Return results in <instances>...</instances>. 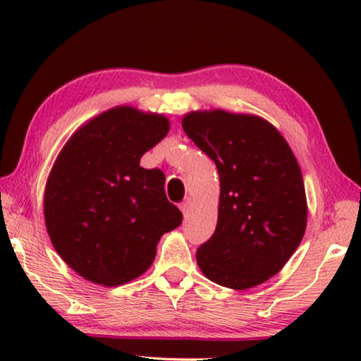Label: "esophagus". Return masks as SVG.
I'll use <instances>...</instances> for the list:
<instances>
[{
	"mask_svg": "<svg viewBox=\"0 0 361 361\" xmlns=\"http://www.w3.org/2000/svg\"><path fill=\"white\" fill-rule=\"evenodd\" d=\"M191 207H192V200L191 199H186L185 202H181V205H180V209H181V212H183V215H189V212H191Z\"/></svg>",
	"mask_w": 361,
	"mask_h": 361,
	"instance_id": "obj_1",
	"label": "esophagus"
}]
</instances>
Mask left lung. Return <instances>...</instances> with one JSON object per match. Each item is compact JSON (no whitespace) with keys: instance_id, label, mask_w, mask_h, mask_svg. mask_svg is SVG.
<instances>
[{"instance_id":"obj_1","label":"left lung","mask_w":361,"mask_h":361,"mask_svg":"<svg viewBox=\"0 0 361 361\" xmlns=\"http://www.w3.org/2000/svg\"><path fill=\"white\" fill-rule=\"evenodd\" d=\"M181 126L215 161L221 186L216 229L195 255L200 271L232 290L266 282L296 252L307 223L295 154L259 116L192 111Z\"/></svg>"}]
</instances>
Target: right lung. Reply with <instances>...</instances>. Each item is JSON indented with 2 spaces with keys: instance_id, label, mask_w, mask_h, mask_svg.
<instances>
[{
  "instance_id": "right-lung-1",
  "label": "right lung",
  "mask_w": 361,
  "mask_h": 361,
  "mask_svg": "<svg viewBox=\"0 0 361 361\" xmlns=\"http://www.w3.org/2000/svg\"><path fill=\"white\" fill-rule=\"evenodd\" d=\"M169 129L166 116L116 106L60 151L46 185V228L60 258L89 282L116 286L142 276L162 234L181 224L162 170L140 167Z\"/></svg>"
}]
</instances>
